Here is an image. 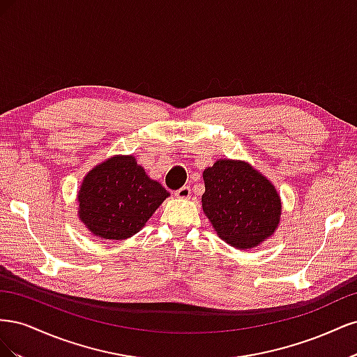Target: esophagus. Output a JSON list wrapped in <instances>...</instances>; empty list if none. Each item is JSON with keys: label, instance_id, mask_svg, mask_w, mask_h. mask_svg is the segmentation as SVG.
<instances>
[{"label": "esophagus", "instance_id": "obj_1", "mask_svg": "<svg viewBox=\"0 0 357 357\" xmlns=\"http://www.w3.org/2000/svg\"><path fill=\"white\" fill-rule=\"evenodd\" d=\"M176 197L180 199L190 198V186H183L178 190H176Z\"/></svg>", "mask_w": 357, "mask_h": 357}]
</instances>
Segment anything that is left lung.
<instances>
[{"label":"left lung","mask_w":357,"mask_h":357,"mask_svg":"<svg viewBox=\"0 0 357 357\" xmlns=\"http://www.w3.org/2000/svg\"><path fill=\"white\" fill-rule=\"evenodd\" d=\"M202 176V210L223 241L243 250L274 234L282 202L271 181L252 165L220 159Z\"/></svg>","instance_id":"1"}]
</instances>
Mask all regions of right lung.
<instances>
[{
    "label": "right lung",
    "mask_w": 357,
    "mask_h": 357,
    "mask_svg": "<svg viewBox=\"0 0 357 357\" xmlns=\"http://www.w3.org/2000/svg\"><path fill=\"white\" fill-rule=\"evenodd\" d=\"M169 192L149 178L134 156H113L84 177L79 215L91 232L105 240L137 234Z\"/></svg>",
    "instance_id": "add662e5"
}]
</instances>
